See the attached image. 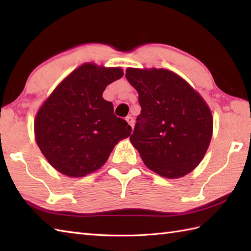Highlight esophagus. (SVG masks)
Wrapping results in <instances>:
<instances>
[{
	"label": "esophagus",
	"mask_w": 251,
	"mask_h": 251,
	"mask_svg": "<svg viewBox=\"0 0 251 251\" xmlns=\"http://www.w3.org/2000/svg\"><path fill=\"white\" fill-rule=\"evenodd\" d=\"M126 121H127V123H128V124H129L131 127H134V125H135V121H134V119H132V117H131L130 115L126 117Z\"/></svg>",
	"instance_id": "esophagus-1"
}]
</instances>
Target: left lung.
I'll list each match as a JSON object with an SVG mask.
<instances>
[{"instance_id": "1", "label": "left lung", "mask_w": 251, "mask_h": 251, "mask_svg": "<svg viewBox=\"0 0 251 251\" xmlns=\"http://www.w3.org/2000/svg\"><path fill=\"white\" fill-rule=\"evenodd\" d=\"M139 94L141 113L130 141L143 163L165 178H179L204 157L212 134V116L201 96L165 69H127Z\"/></svg>"}]
</instances>
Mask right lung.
I'll use <instances>...</instances> for the list:
<instances>
[{
    "instance_id": "add662e5",
    "label": "right lung",
    "mask_w": 251,
    "mask_h": 251,
    "mask_svg": "<svg viewBox=\"0 0 251 251\" xmlns=\"http://www.w3.org/2000/svg\"><path fill=\"white\" fill-rule=\"evenodd\" d=\"M121 68L85 63L58 85L37 112V146L52 167L70 177L99 169L131 127L102 98L105 87L123 76Z\"/></svg>"
}]
</instances>
